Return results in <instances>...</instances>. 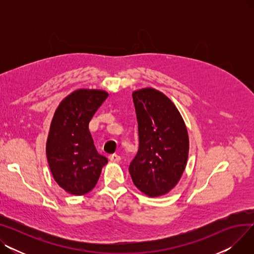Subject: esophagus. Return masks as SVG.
Wrapping results in <instances>:
<instances>
[{
	"instance_id": "1",
	"label": "esophagus",
	"mask_w": 254,
	"mask_h": 254,
	"mask_svg": "<svg viewBox=\"0 0 254 254\" xmlns=\"http://www.w3.org/2000/svg\"><path fill=\"white\" fill-rule=\"evenodd\" d=\"M109 159H110V162H112V163H118L120 161V156L115 154V153L114 154H110L109 155Z\"/></svg>"
}]
</instances>
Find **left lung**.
<instances>
[{"instance_id": "1", "label": "left lung", "mask_w": 254, "mask_h": 254, "mask_svg": "<svg viewBox=\"0 0 254 254\" xmlns=\"http://www.w3.org/2000/svg\"><path fill=\"white\" fill-rule=\"evenodd\" d=\"M139 149L128 171L136 188L155 197L168 193L180 180L189 158L190 140L176 106L163 92L142 88L132 92Z\"/></svg>"}]
</instances>
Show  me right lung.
Listing matches in <instances>:
<instances>
[{"label":"right lung","instance_id":"obj_1","mask_svg":"<svg viewBox=\"0 0 254 254\" xmlns=\"http://www.w3.org/2000/svg\"><path fill=\"white\" fill-rule=\"evenodd\" d=\"M108 97L100 89H77L65 97L53 115L46 143L51 174L63 190L82 195L95 188L108 163L98 153L88 125Z\"/></svg>","mask_w":254,"mask_h":254}]
</instances>
